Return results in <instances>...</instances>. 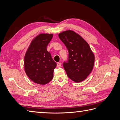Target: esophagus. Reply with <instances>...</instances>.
<instances>
[{"instance_id":"obj_1","label":"esophagus","mask_w":120,"mask_h":120,"mask_svg":"<svg viewBox=\"0 0 120 120\" xmlns=\"http://www.w3.org/2000/svg\"><path fill=\"white\" fill-rule=\"evenodd\" d=\"M61 65H62V64L60 63H57V68H60V67H61Z\"/></svg>"}]
</instances>
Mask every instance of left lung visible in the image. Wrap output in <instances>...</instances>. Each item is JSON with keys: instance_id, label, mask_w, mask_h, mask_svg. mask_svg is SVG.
Returning a JSON list of instances; mask_svg holds the SVG:
<instances>
[{"instance_id": "obj_1", "label": "left lung", "mask_w": 120, "mask_h": 120, "mask_svg": "<svg viewBox=\"0 0 120 120\" xmlns=\"http://www.w3.org/2000/svg\"><path fill=\"white\" fill-rule=\"evenodd\" d=\"M69 52L67 62L63 63L69 78L75 82L85 80L94 67V54L89 45L75 31L68 30L58 34Z\"/></svg>"}]
</instances>
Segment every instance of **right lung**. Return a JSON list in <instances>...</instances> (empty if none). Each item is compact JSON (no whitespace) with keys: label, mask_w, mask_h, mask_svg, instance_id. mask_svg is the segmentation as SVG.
I'll return each instance as SVG.
<instances>
[{"label":"right lung","mask_w":120,"mask_h":120,"mask_svg":"<svg viewBox=\"0 0 120 120\" xmlns=\"http://www.w3.org/2000/svg\"><path fill=\"white\" fill-rule=\"evenodd\" d=\"M53 34H41L32 40L24 57L26 75L34 83L44 85L52 79L56 63L52 59L47 46Z\"/></svg>","instance_id":"1"}]
</instances>
